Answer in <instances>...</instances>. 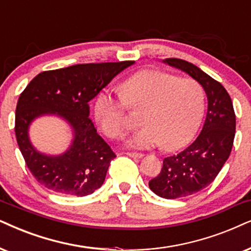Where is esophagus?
Returning a JSON list of instances; mask_svg holds the SVG:
<instances>
[{"mask_svg":"<svg viewBox=\"0 0 251 251\" xmlns=\"http://www.w3.org/2000/svg\"><path fill=\"white\" fill-rule=\"evenodd\" d=\"M126 155H128L129 157H134V158H142V157H144V154H141V153H132V151H129V153H126Z\"/></svg>","mask_w":251,"mask_h":251,"instance_id":"34e87169","label":"esophagus"}]
</instances>
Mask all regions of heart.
I'll return each mask as SVG.
<instances>
[{
  "mask_svg": "<svg viewBox=\"0 0 251 251\" xmlns=\"http://www.w3.org/2000/svg\"><path fill=\"white\" fill-rule=\"evenodd\" d=\"M122 98L109 91L98 95L94 117L98 127L110 138L126 128L124 107L139 110L142 127L128 139L134 148L153 147L162 142L174 151L188 142L204 112V90L193 78H178L162 72H140L120 87Z\"/></svg>",
  "mask_w": 251,
  "mask_h": 251,
  "instance_id": "1",
  "label": "heart"
}]
</instances>
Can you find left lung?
<instances>
[{
	"label": "left lung",
	"instance_id": "8db88e82",
	"mask_svg": "<svg viewBox=\"0 0 251 251\" xmlns=\"http://www.w3.org/2000/svg\"><path fill=\"white\" fill-rule=\"evenodd\" d=\"M162 62L191 76L207 96V113L201 134L188 148L164 158L161 173L149 180L155 195L176 199L205 189L220 173L233 147L235 113L226 89L201 68L175 58Z\"/></svg>",
	"mask_w": 251,
	"mask_h": 251
}]
</instances>
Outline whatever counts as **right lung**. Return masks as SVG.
Instances as JSON below:
<instances>
[{
	"label": "right lung",
	"mask_w": 251,
	"mask_h": 251,
	"mask_svg": "<svg viewBox=\"0 0 251 251\" xmlns=\"http://www.w3.org/2000/svg\"><path fill=\"white\" fill-rule=\"evenodd\" d=\"M132 65L134 61L74 65L40 73L27 84L16 107L15 133L28 170L41 185L76 197L102 186L116 155L88 118V103ZM41 116H56L71 128V145L63 153L46 154L33 146L29 127Z\"/></svg>",
	"instance_id": "add662e5"
}]
</instances>
